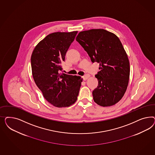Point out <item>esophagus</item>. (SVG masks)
I'll return each mask as SVG.
<instances>
[{"label":"esophagus","instance_id":"34e87169","mask_svg":"<svg viewBox=\"0 0 155 155\" xmlns=\"http://www.w3.org/2000/svg\"><path fill=\"white\" fill-rule=\"evenodd\" d=\"M89 77V74H86V75L83 76V79H84V81H86Z\"/></svg>","mask_w":155,"mask_h":155}]
</instances>
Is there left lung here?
Listing matches in <instances>:
<instances>
[{"mask_svg":"<svg viewBox=\"0 0 155 155\" xmlns=\"http://www.w3.org/2000/svg\"><path fill=\"white\" fill-rule=\"evenodd\" d=\"M76 40L91 61L99 64L101 71L95 75L98 85L93 91L94 102L103 107L114 105L126 91L130 78V62L122 42L103 29L80 32Z\"/></svg>","mask_w":155,"mask_h":155,"instance_id":"1","label":"left lung"}]
</instances>
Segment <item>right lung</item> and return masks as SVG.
Wrapping results in <instances>:
<instances>
[{
	"instance_id": "right-lung-1",
	"label": "right lung",
	"mask_w": 155,
	"mask_h": 155,
	"mask_svg": "<svg viewBox=\"0 0 155 155\" xmlns=\"http://www.w3.org/2000/svg\"><path fill=\"white\" fill-rule=\"evenodd\" d=\"M78 31L48 35L35 48L31 56L33 80L44 97L57 107L75 103L82 78L60 73L62 62Z\"/></svg>"
}]
</instances>
